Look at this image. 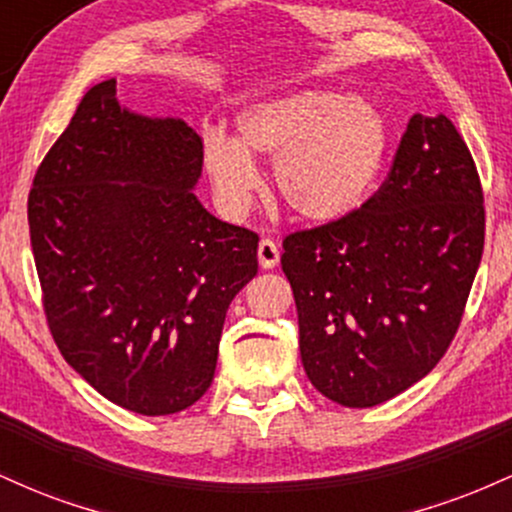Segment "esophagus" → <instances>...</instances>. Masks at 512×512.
I'll use <instances>...</instances> for the list:
<instances>
[{"instance_id":"obj_1","label":"esophagus","mask_w":512,"mask_h":512,"mask_svg":"<svg viewBox=\"0 0 512 512\" xmlns=\"http://www.w3.org/2000/svg\"><path fill=\"white\" fill-rule=\"evenodd\" d=\"M257 260H260L262 269H272L279 264V245L272 238H262L257 245Z\"/></svg>"}]
</instances>
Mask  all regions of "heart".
Here are the masks:
<instances>
[{"instance_id":"obj_1","label":"heart","mask_w":512,"mask_h":512,"mask_svg":"<svg viewBox=\"0 0 512 512\" xmlns=\"http://www.w3.org/2000/svg\"><path fill=\"white\" fill-rule=\"evenodd\" d=\"M236 142L221 134L204 144V170L228 214L250 207L260 173L274 163L281 202L305 221L344 219L366 202L387 156L383 115L339 91H298L252 103L236 117Z\"/></svg>"}]
</instances>
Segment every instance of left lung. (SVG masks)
<instances>
[{"label":"left lung","mask_w":512,"mask_h":512,"mask_svg":"<svg viewBox=\"0 0 512 512\" xmlns=\"http://www.w3.org/2000/svg\"><path fill=\"white\" fill-rule=\"evenodd\" d=\"M484 252V192L445 115H414L380 190L344 219L284 238L310 383L366 409L443 358Z\"/></svg>","instance_id":"left-lung-1"}]
</instances>
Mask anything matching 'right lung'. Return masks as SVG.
<instances>
[{"mask_svg":"<svg viewBox=\"0 0 512 512\" xmlns=\"http://www.w3.org/2000/svg\"><path fill=\"white\" fill-rule=\"evenodd\" d=\"M202 139L122 108L101 81L40 163L28 226L64 361L117 407L166 416L214 380L226 310L257 274V233L195 190Z\"/></svg>","mask_w":512,"mask_h":512,"instance_id":"right-lung-1","label":"right lung"}]
</instances>
